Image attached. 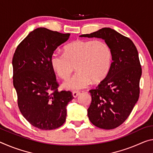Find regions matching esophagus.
<instances>
[{
	"instance_id": "34e87169",
	"label": "esophagus",
	"mask_w": 153,
	"mask_h": 153,
	"mask_svg": "<svg viewBox=\"0 0 153 153\" xmlns=\"http://www.w3.org/2000/svg\"><path fill=\"white\" fill-rule=\"evenodd\" d=\"M79 94H80V92H79V91H74L72 93L73 96H74V97H77L78 96Z\"/></svg>"
}]
</instances>
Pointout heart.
Wrapping results in <instances>:
<instances>
[{
    "label": "heart",
    "mask_w": 153,
    "mask_h": 153,
    "mask_svg": "<svg viewBox=\"0 0 153 153\" xmlns=\"http://www.w3.org/2000/svg\"><path fill=\"white\" fill-rule=\"evenodd\" d=\"M112 62L111 48L102 40H76L64 48V53L51 56L52 69L62 79H67L76 67L77 71L65 82V88L79 90L88 86L91 80H103L110 72Z\"/></svg>",
    "instance_id": "obj_1"
}]
</instances>
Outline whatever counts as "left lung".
<instances>
[{
    "label": "left lung",
    "mask_w": 153,
    "mask_h": 153,
    "mask_svg": "<svg viewBox=\"0 0 153 153\" xmlns=\"http://www.w3.org/2000/svg\"><path fill=\"white\" fill-rule=\"evenodd\" d=\"M79 37L101 38L111 48L112 62L108 76L89 91L92 101L88 116L96 127L115 129L129 117L140 97L142 67L137 48L129 38L110 28Z\"/></svg>",
    "instance_id": "1"
}]
</instances>
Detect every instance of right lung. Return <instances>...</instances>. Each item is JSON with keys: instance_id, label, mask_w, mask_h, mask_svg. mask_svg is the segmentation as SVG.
Returning <instances> with one entry per match:
<instances>
[{"instance_id": "1", "label": "right lung", "mask_w": 153, "mask_h": 153, "mask_svg": "<svg viewBox=\"0 0 153 153\" xmlns=\"http://www.w3.org/2000/svg\"><path fill=\"white\" fill-rule=\"evenodd\" d=\"M45 28H36L18 45L12 59L18 105L28 122L42 130L60 127L66 120L71 91H59L51 56L69 38Z\"/></svg>"}]
</instances>
